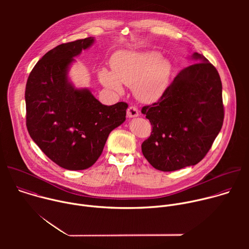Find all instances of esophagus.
<instances>
[{
  "label": "esophagus",
  "instance_id": "obj_1",
  "mask_svg": "<svg viewBox=\"0 0 249 249\" xmlns=\"http://www.w3.org/2000/svg\"><path fill=\"white\" fill-rule=\"evenodd\" d=\"M127 116L129 118H133V117H137L139 116V110L136 107V106H130V107L127 109Z\"/></svg>",
  "mask_w": 249,
  "mask_h": 249
}]
</instances>
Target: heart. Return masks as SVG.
<instances>
[{"mask_svg":"<svg viewBox=\"0 0 249 249\" xmlns=\"http://www.w3.org/2000/svg\"><path fill=\"white\" fill-rule=\"evenodd\" d=\"M112 71H98L100 83L116 92L122 84L132 87L135 97L146 103L157 101L165 91L171 73V64L157 51H119L111 59Z\"/></svg>","mask_w":249,"mask_h":249,"instance_id":"1","label":"heart"}]
</instances>
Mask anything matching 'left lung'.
Returning <instances> with one entry per match:
<instances>
[{
    "mask_svg": "<svg viewBox=\"0 0 249 249\" xmlns=\"http://www.w3.org/2000/svg\"><path fill=\"white\" fill-rule=\"evenodd\" d=\"M184 68L160 98L144 106L153 127L142 144L147 160L161 171H174L201 161L224 122L222 82L217 69L202 54Z\"/></svg>",
    "mask_w": 249,
    "mask_h": 249,
    "instance_id": "left-lung-1",
    "label": "left lung"
}]
</instances>
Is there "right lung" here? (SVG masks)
<instances>
[{
    "label": "right lung",
    "mask_w": 249,
    "mask_h": 249,
    "mask_svg": "<svg viewBox=\"0 0 249 249\" xmlns=\"http://www.w3.org/2000/svg\"><path fill=\"white\" fill-rule=\"evenodd\" d=\"M93 37L63 43L34 66L25 88L26 127L40 150L69 170L90 167L100 157L110 132L126 119V102L107 106L88 89L69 82V68Z\"/></svg>",
    "instance_id": "1"
}]
</instances>
